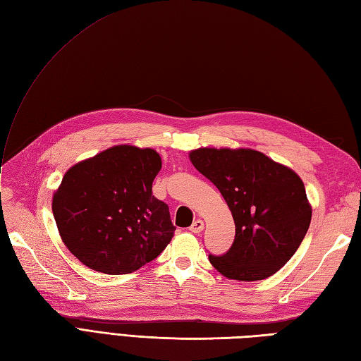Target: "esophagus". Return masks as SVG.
Wrapping results in <instances>:
<instances>
[{
  "label": "esophagus",
  "instance_id": "esophagus-1",
  "mask_svg": "<svg viewBox=\"0 0 361 361\" xmlns=\"http://www.w3.org/2000/svg\"><path fill=\"white\" fill-rule=\"evenodd\" d=\"M204 226H205V225H204V222H202L200 219H197V221L192 222V225L190 226V231H191V233H196V234H197V233H200L202 230H204Z\"/></svg>",
  "mask_w": 361,
  "mask_h": 361
}]
</instances>
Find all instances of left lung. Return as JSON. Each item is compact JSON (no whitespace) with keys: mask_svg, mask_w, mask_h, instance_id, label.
<instances>
[{"mask_svg":"<svg viewBox=\"0 0 361 361\" xmlns=\"http://www.w3.org/2000/svg\"><path fill=\"white\" fill-rule=\"evenodd\" d=\"M191 164L221 191L234 224V243L209 262L222 276L254 282L294 256L310 228L312 207L303 180L289 166L252 148L200 147Z\"/></svg>","mask_w":361,"mask_h":361,"instance_id":"8db88e82","label":"left lung"}]
</instances>
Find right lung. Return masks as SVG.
I'll list each match as a JSON object with an SVG mask.
<instances>
[{"label": "right lung", "mask_w": 361, "mask_h": 361, "mask_svg": "<svg viewBox=\"0 0 361 361\" xmlns=\"http://www.w3.org/2000/svg\"><path fill=\"white\" fill-rule=\"evenodd\" d=\"M162 166L153 148L121 144L66 171L54 192L58 233L90 269L128 274L154 260L174 235L169 205L153 196Z\"/></svg>", "instance_id": "right-lung-1"}]
</instances>
